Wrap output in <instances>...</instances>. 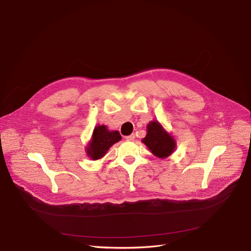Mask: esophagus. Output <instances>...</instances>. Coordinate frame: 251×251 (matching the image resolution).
<instances>
[{
  "label": "esophagus",
  "mask_w": 251,
  "mask_h": 251,
  "mask_svg": "<svg viewBox=\"0 0 251 251\" xmlns=\"http://www.w3.org/2000/svg\"><path fill=\"white\" fill-rule=\"evenodd\" d=\"M134 138H135V135H134V134H131V135H129V136H126V139L129 140V141H133V140H134Z\"/></svg>",
  "instance_id": "esophagus-1"
}]
</instances>
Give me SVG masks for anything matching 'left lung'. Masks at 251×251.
Masks as SVG:
<instances>
[{
    "mask_svg": "<svg viewBox=\"0 0 251 251\" xmlns=\"http://www.w3.org/2000/svg\"><path fill=\"white\" fill-rule=\"evenodd\" d=\"M142 142L155 156L165 158L170 156L176 149V141L166 132L158 121H151L147 125V134Z\"/></svg>",
    "mask_w": 251,
    "mask_h": 251,
    "instance_id": "left-lung-1",
    "label": "left lung"
}]
</instances>
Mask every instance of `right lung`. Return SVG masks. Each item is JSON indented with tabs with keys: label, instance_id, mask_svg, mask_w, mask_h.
Segmentation results:
<instances>
[{
	"label": "right lung",
	"instance_id": "right-lung-1",
	"mask_svg": "<svg viewBox=\"0 0 251 251\" xmlns=\"http://www.w3.org/2000/svg\"><path fill=\"white\" fill-rule=\"evenodd\" d=\"M122 139L119 131H109L107 126L98 125L95 127L93 136L87 147V154L93 160L105 156L109 148Z\"/></svg>",
	"mask_w": 251,
	"mask_h": 251
}]
</instances>
